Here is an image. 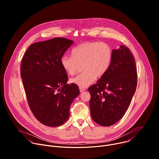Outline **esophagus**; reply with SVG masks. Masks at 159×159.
I'll use <instances>...</instances> for the list:
<instances>
[{"label": "esophagus", "instance_id": "esophagus-1", "mask_svg": "<svg viewBox=\"0 0 159 159\" xmlns=\"http://www.w3.org/2000/svg\"><path fill=\"white\" fill-rule=\"evenodd\" d=\"M79 90H80V93H82L83 91H85V89L84 88H79Z\"/></svg>", "mask_w": 159, "mask_h": 159}]
</instances>
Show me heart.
<instances>
[{"label":"heart","instance_id":"heart-1","mask_svg":"<svg viewBox=\"0 0 159 159\" xmlns=\"http://www.w3.org/2000/svg\"><path fill=\"white\" fill-rule=\"evenodd\" d=\"M72 56L63 55L61 58L62 67L69 75H74L80 65L83 71L70 82L80 88H86L96 77L103 76L110 68L113 52L111 47L104 42H85L71 51Z\"/></svg>","mask_w":159,"mask_h":159}]
</instances>
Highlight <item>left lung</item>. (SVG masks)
<instances>
[{
  "label": "left lung",
  "instance_id": "left-lung-1",
  "mask_svg": "<svg viewBox=\"0 0 159 159\" xmlns=\"http://www.w3.org/2000/svg\"><path fill=\"white\" fill-rule=\"evenodd\" d=\"M112 52L109 69L88 89L91 117L98 124L105 127L123 117L137 86L135 60L129 49L121 45Z\"/></svg>",
  "mask_w": 159,
  "mask_h": 159
}]
</instances>
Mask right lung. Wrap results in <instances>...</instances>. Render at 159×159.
Returning a JSON list of instances; mask_svg holds the SVG:
<instances>
[{"instance_id": "right-lung-1", "label": "right lung", "mask_w": 159, "mask_h": 159, "mask_svg": "<svg viewBox=\"0 0 159 159\" xmlns=\"http://www.w3.org/2000/svg\"><path fill=\"white\" fill-rule=\"evenodd\" d=\"M73 40L56 37L30 46L21 64L28 103L42 124L57 127L70 117L71 103L79 94L77 85L68 84V75L61 58Z\"/></svg>"}]
</instances>
